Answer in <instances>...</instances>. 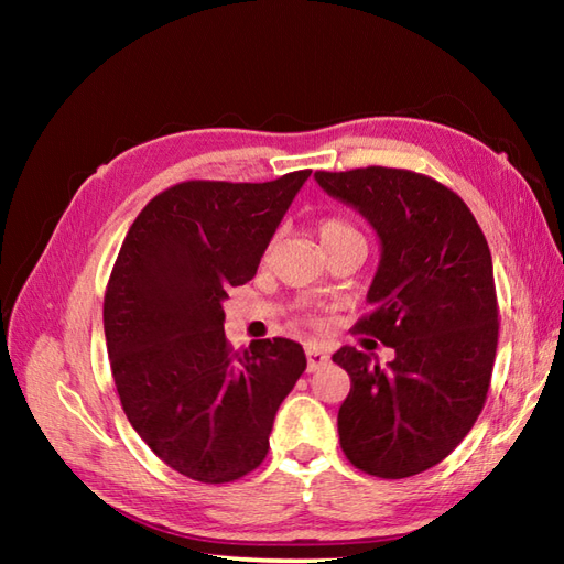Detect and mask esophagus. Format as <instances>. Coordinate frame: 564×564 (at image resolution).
Here are the masks:
<instances>
[{
	"instance_id": "1",
	"label": "esophagus",
	"mask_w": 564,
	"mask_h": 564,
	"mask_svg": "<svg viewBox=\"0 0 564 564\" xmlns=\"http://www.w3.org/2000/svg\"><path fill=\"white\" fill-rule=\"evenodd\" d=\"M305 354H307V370L310 373H315V370H319L322 366H327L329 364V356L319 349V346H313L310 344L307 349H305Z\"/></svg>"
}]
</instances>
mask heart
Listing matches in <instances>:
<instances>
[{
  "label": "heart",
  "instance_id": "heart-1",
  "mask_svg": "<svg viewBox=\"0 0 564 564\" xmlns=\"http://www.w3.org/2000/svg\"><path fill=\"white\" fill-rule=\"evenodd\" d=\"M317 235H319V242H322V247H325V251L341 245V242H349V239H364L361 232H358L351 223H346L344 218H334V215L317 225Z\"/></svg>",
  "mask_w": 564,
  "mask_h": 564
}]
</instances>
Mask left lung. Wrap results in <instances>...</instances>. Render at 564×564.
<instances>
[{
	"mask_svg": "<svg viewBox=\"0 0 564 564\" xmlns=\"http://www.w3.org/2000/svg\"><path fill=\"white\" fill-rule=\"evenodd\" d=\"M327 196L373 227L380 261L354 327L394 349L341 346L351 378L339 441L358 470L402 480L441 463L480 416L499 337L492 254L460 196L434 178L388 166L315 172Z\"/></svg>",
	"mask_w": 564,
	"mask_h": 564,
	"instance_id": "1",
	"label": "left lung"
}]
</instances>
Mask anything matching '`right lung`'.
<instances>
[{
  "label": "right lung",
  "instance_id": "add662e5",
  "mask_svg": "<svg viewBox=\"0 0 564 564\" xmlns=\"http://www.w3.org/2000/svg\"><path fill=\"white\" fill-rule=\"evenodd\" d=\"M313 172L267 184L184 182L130 225L104 297V332L128 422L191 480L223 485L267 458L275 412L307 366L301 344L232 354L227 291L257 273Z\"/></svg>",
  "mask_w": 564,
  "mask_h": 564
}]
</instances>
